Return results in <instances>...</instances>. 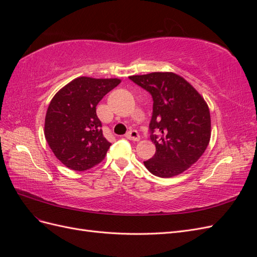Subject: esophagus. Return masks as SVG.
Listing matches in <instances>:
<instances>
[{
	"instance_id": "1",
	"label": "esophagus",
	"mask_w": 257,
	"mask_h": 257,
	"mask_svg": "<svg viewBox=\"0 0 257 257\" xmlns=\"http://www.w3.org/2000/svg\"><path fill=\"white\" fill-rule=\"evenodd\" d=\"M125 137H126L127 139H130V141H134V142L139 141V138H141V136H139V134H138V132L135 131V130L128 131L127 133L125 134Z\"/></svg>"
}]
</instances>
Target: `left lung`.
<instances>
[{
	"instance_id": "obj_1",
	"label": "left lung",
	"mask_w": 257,
	"mask_h": 257,
	"mask_svg": "<svg viewBox=\"0 0 257 257\" xmlns=\"http://www.w3.org/2000/svg\"><path fill=\"white\" fill-rule=\"evenodd\" d=\"M130 79L153 99L149 130L157 151L144 162L146 168L161 178L183 173L203 155L210 141L211 120L205 99L174 73L137 75Z\"/></svg>"
}]
</instances>
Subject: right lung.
<instances>
[{
	"label": "right lung",
	"instance_id": "right-lung-1",
	"mask_svg": "<svg viewBox=\"0 0 257 257\" xmlns=\"http://www.w3.org/2000/svg\"><path fill=\"white\" fill-rule=\"evenodd\" d=\"M120 81L79 77L51 99L45 119V137L66 167L82 172L105 158L111 144L103 135L96 106Z\"/></svg>",
	"mask_w": 257,
	"mask_h": 257
}]
</instances>
